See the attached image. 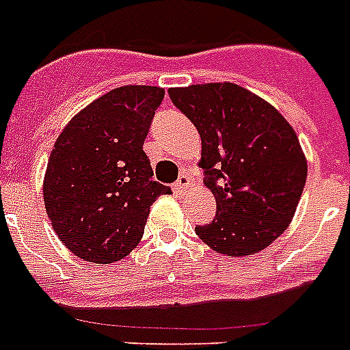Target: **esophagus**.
Returning <instances> with one entry per match:
<instances>
[{"label": "esophagus", "mask_w": 350, "mask_h": 350, "mask_svg": "<svg viewBox=\"0 0 350 350\" xmlns=\"http://www.w3.org/2000/svg\"><path fill=\"white\" fill-rule=\"evenodd\" d=\"M174 191L176 192H183L189 187V178H187V174H181L180 178H178V181H176L174 185Z\"/></svg>", "instance_id": "obj_1"}]
</instances>
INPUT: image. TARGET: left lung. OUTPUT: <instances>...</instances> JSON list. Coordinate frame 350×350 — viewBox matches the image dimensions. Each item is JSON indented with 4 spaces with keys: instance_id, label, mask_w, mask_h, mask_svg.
Wrapping results in <instances>:
<instances>
[{
    "instance_id": "1",
    "label": "left lung",
    "mask_w": 350,
    "mask_h": 350,
    "mask_svg": "<svg viewBox=\"0 0 350 350\" xmlns=\"http://www.w3.org/2000/svg\"><path fill=\"white\" fill-rule=\"evenodd\" d=\"M172 103L202 137L200 167L216 218L196 227L219 254L250 256L285 232L307 180L298 136L280 112L234 83L170 89Z\"/></svg>"
}]
</instances>
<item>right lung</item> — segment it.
Instances as JSON below:
<instances>
[{"mask_svg":"<svg viewBox=\"0 0 350 350\" xmlns=\"http://www.w3.org/2000/svg\"><path fill=\"white\" fill-rule=\"evenodd\" d=\"M165 90L125 85L76 114L54 143L43 200L52 229L81 260L112 263L139 243L150 205L170 187L152 181L143 142Z\"/></svg>","mask_w":350,"mask_h":350,"instance_id":"1","label":"right lung"}]
</instances>
